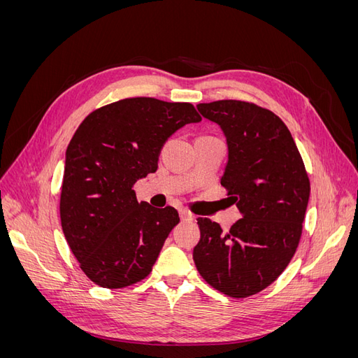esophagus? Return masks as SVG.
<instances>
[{
    "mask_svg": "<svg viewBox=\"0 0 358 358\" xmlns=\"http://www.w3.org/2000/svg\"><path fill=\"white\" fill-rule=\"evenodd\" d=\"M179 216H180V220L182 221H192L194 220V215L192 213H189L188 210H179Z\"/></svg>",
    "mask_w": 358,
    "mask_h": 358,
    "instance_id": "esophagus-1",
    "label": "esophagus"
}]
</instances>
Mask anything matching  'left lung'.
<instances>
[{
    "mask_svg": "<svg viewBox=\"0 0 358 358\" xmlns=\"http://www.w3.org/2000/svg\"><path fill=\"white\" fill-rule=\"evenodd\" d=\"M197 109L225 136L229 159L221 185L242 218L227 233L199 218L200 242L192 258L215 289L248 297L276 280L294 255L309 179L289 129L273 112L237 100L201 103Z\"/></svg>",
    "mask_w": 358,
    "mask_h": 358,
    "instance_id": "left-lung-1",
    "label": "left lung"
}]
</instances>
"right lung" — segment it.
<instances>
[{"label": "right lung", "instance_id": "add662e5", "mask_svg": "<svg viewBox=\"0 0 358 358\" xmlns=\"http://www.w3.org/2000/svg\"><path fill=\"white\" fill-rule=\"evenodd\" d=\"M200 121L189 103L137 96L100 107L76 129L66 150L61 225L96 285L124 288L150 273L179 215L138 203L133 185L157 171L173 133Z\"/></svg>", "mask_w": 358, "mask_h": 358}]
</instances>
